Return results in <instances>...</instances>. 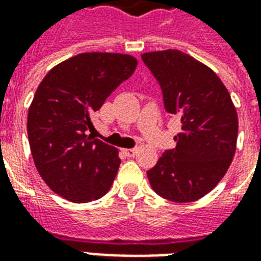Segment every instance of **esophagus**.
<instances>
[{
	"label": "esophagus",
	"instance_id": "1",
	"mask_svg": "<svg viewBox=\"0 0 261 261\" xmlns=\"http://www.w3.org/2000/svg\"><path fill=\"white\" fill-rule=\"evenodd\" d=\"M123 152H124V155L125 156H134V155H136L137 153V149L136 148H131V149H123Z\"/></svg>",
	"mask_w": 261,
	"mask_h": 261
}]
</instances>
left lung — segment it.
<instances>
[{"label":"left lung","mask_w":261,"mask_h":261,"mask_svg":"<svg viewBox=\"0 0 261 261\" xmlns=\"http://www.w3.org/2000/svg\"><path fill=\"white\" fill-rule=\"evenodd\" d=\"M141 59L162 88L165 109L181 124L176 148L148 170V180L170 201H196L218 185L233 159L235 105L218 75L180 50L149 51Z\"/></svg>","instance_id":"1"}]
</instances>
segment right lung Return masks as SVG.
Returning a JSON list of instances; mask_svg holds the SVG:
<instances>
[{
	"label": "right lung",
	"instance_id": "1",
	"mask_svg": "<svg viewBox=\"0 0 261 261\" xmlns=\"http://www.w3.org/2000/svg\"><path fill=\"white\" fill-rule=\"evenodd\" d=\"M136 57L81 53L50 69L28 112V138L39 175L72 202L110 190L120 166L117 148L93 140L92 114L136 71Z\"/></svg>",
	"mask_w": 261,
	"mask_h": 261
}]
</instances>
